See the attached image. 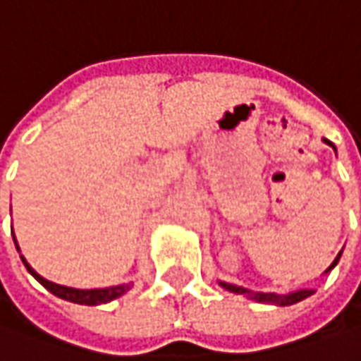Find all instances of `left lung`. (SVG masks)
I'll list each match as a JSON object with an SVG mask.
<instances>
[{
	"mask_svg": "<svg viewBox=\"0 0 361 361\" xmlns=\"http://www.w3.org/2000/svg\"><path fill=\"white\" fill-rule=\"evenodd\" d=\"M324 142L334 147V143L328 142V140H324ZM334 152H336V147H334ZM340 255H342V252H340V254H338V257L334 259V264H331V266L326 269V274H328L331 267H336V264L340 262ZM219 286H221V288H226L228 292L243 293V295H247L250 300H255V302H262V304H276V305L298 304V302H302V300L310 298V295L314 293V290H298V292H292V293H286V295H281V293L252 292V290H247V288H242V286H233V283H226V281H219Z\"/></svg>",
	"mask_w": 361,
	"mask_h": 361,
	"instance_id": "8db88e82",
	"label": "left lung"
}]
</instances>
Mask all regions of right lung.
<instances>
[{
  "label": "right lung",
  "mask_w": 361,
  "mask_h": 361,
  "mask_svg": "<svg viewBox=\"0 0 361 361\" xmlns=\"http://www.w3.org/2000/svg\"><path fill=\"white\" fill-rule=\"evenodd\" d=\"M21 262H23V266L27 267V271L32 274L33 278L44 286L45 290H49V292L54 293V295H57V298L68 300V302H73V304H81V305L107 304V302H111V300H116V298H119V295H123L128 290H131V283H121V286H111V288H99V290H75V288L59 286V283H54V281L42 278V276H39V274H37V271H35V269L25 262V257H23V255H21Z\"/></svg>",
  "instance_id": "add662e5"
}]
</instances>
